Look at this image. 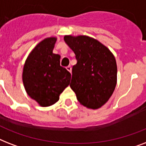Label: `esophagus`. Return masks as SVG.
<instances>
[{"label":"esophagus","instance_id":"obj_1","mask_svg":"<svg viewBox=\"0 0 146 146\" xmlns=\"http://www.w3.org/2000/svg\"><path fill=\"white\" fill-rule=\"evenodd\" d=\"M66 70H68L69 72H70V73H71V72H72V68H71L70 66H66Z\"/></svg>","mask_w":146,"mask_h":146}]
</instances>
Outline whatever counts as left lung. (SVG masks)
<instances>
[{"label":"left lung","instance_id":"1","mask_svg":"<svg viewBox=\"0 0 146 146\" xmlns=\"http://www.w3.org/2000/svg\"><path fill=\"white\" fill-rule=\"evenodd\" d=\"M64 39L77 60L70 86L82 105L100 108L108 102L117 85L115 57L105 45L87 35H64Z\"/></svg>","mask_w":146,"mask_h":146}]
</instances>
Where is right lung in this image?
Returning a JSON list of instances; mask_svg holds the SVG:
<instances>
[{
  "mask_svg": "<svg viewBox=\"0 0 146 146\" xmlns=\"http://www.w3.org/2000/svg\"><path fill=\"white\" fill-rule=\"evenodd\" d=\"M56 41V37L41 41L29 53L23 70L26 93L41 107L55 104L70 82V73L60 64V56L53 53Z\"/></svg>",
  "mask_w": 146,
  "mask_h": 146,
  "instance_id": "right-lung-1",
  "label": "right lung"
}]
</instances>
